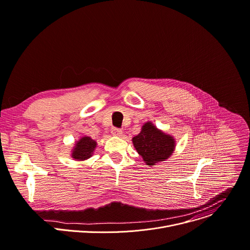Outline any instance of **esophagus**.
I'll return each mask as SVG.
<instances>
[{
	"instance_id": "obj_1",
	"label": "esophagus",
	"mask_w": 250,
	"mask_h": 250,
	"mask_svg": "<svg viewBox=\"0 0 250 250\" xmlns=\"http://www.w3.org/2000/svg\"><path fill=\"white\" fill-rule=\"evenodd\" d=\"M111 134H112V135H116V137H121V135L123 134V131H122V129H120V128L112 127V128H111Z\"/></svg>"
}]
</instances>
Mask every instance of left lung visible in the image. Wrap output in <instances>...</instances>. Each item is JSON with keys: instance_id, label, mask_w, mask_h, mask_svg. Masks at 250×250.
Listing matches in <instances>:
<instances>
[{"instance_id": "8db88e82", "label": "left lung", "mask_w": 250, "mask_h": 250, "mask_svg": "<svg viewBox=\"0 0 250 250\" xmlns=\"http://www.w3.org/2000/svg\"><path fill=\"white\" fill-rule=\"evenodd\" d=\"M132 144L146 166H155L171 156L175 148L172 135L158 129L151 122H146L141 132L132 138Z\"/></svg>"}]
</instances>
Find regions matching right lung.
I'll list each match as a JSON object with an SVG mask.
<instances>
[{
    "mask_svg": "<svg viewBox=\"0 0 250 250\" xmlns=\"http://www.w3.org/2000/svg\"><path fill=\"white\" fill-rule=\"evenodd\" d=\"M97 146L98 144L95 140L87 137V135H84V137H82L79 141L76 142L75 146L72 149L71 156L75 161H85L94 154Z\"/></svg>",
    "mask_w": 250,
    "mask_h": 250,
    "instance_id": "right-lung-1",
    "label": "right lung"
}]
</instances>
